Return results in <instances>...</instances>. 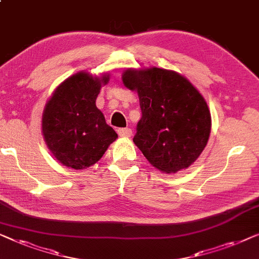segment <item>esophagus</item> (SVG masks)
<instances>
[{
    "mask_svg": "<svg viewBox=\"0 0 259 259\" xmlns=\"http://www.w3.org/2000/svg\"><path fill=\"white\" fill-rule=\"evenodd\" d=\"M117 134L121 137H130L131 134H133V131H131L130 128H119L117 129Z\"/></svg>",
    "mask_w": 259,
    "mask_h": 259,
    "instance_id": "1",
    "label": "esophagus"
}]
</instances>
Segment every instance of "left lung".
<instances>
[{
    "instance_id": "left-lung-1",
    "label": "left lung",
    "mask_w": 259,
    "mask_h": 259,
    "mask_svg": "<svg viewBox=\"0 0 259 259\" xmlns=\"http://www.w3.org/2000/svg\"><path fill=\"white\" fill-rule=\"evenodd\" d=\"M122 78L140 97L134 142L145 158L166 174L191 165L211 130L209 108L198 90L182 75L159 68L128 69Z\"/></svg>"
}]
</instances>
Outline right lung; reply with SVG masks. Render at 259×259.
I'll use <instances>...</instances> for the list:
<instances>
[{
  "label": "right lung",
  "instance_id": "1",
  "mask_svg": "<svg viewBox=\"0 0 259 259\" xmlns=\"http://www.w3.org/2000/svg\"><path fill=\"white\" fill-rule=\"evenodd\" d=\"M109 76L78 72L62 83L47 103L42 117L46 143L65 166L81 170L96 163L117 138L105 123L96 98Z\"/></svg>",
  "mask_w": 259,
  "mask_h": 259
}]
</instances>
